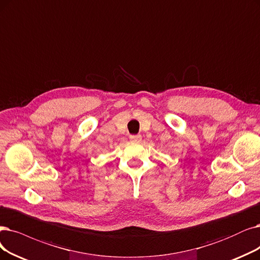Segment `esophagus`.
Wrapping results in <instances>:
<instances>
[{"instance_id":"1","label":"esophagus","mask_w":260,"mask_h":260,"mask_svg":"<svg viewBox=\"0 0 260 260\" xmlns=\"http://www.w3.org/2000/svg\"><path fill=\"white\" fill-rule=\"evenodd\" d=\"M130 141L133 143H139L142 141V137L141 136H130Z\"/></svg>"}]
</instances>
